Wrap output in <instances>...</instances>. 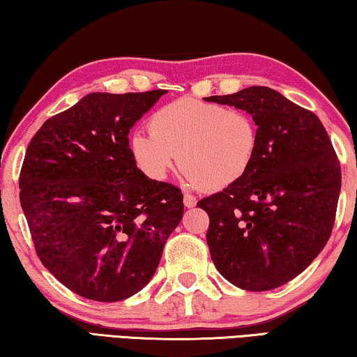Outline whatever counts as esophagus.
Wrapping results in <instances>:
<instances>
[{
    "label": "esophagus",
    "mask_w": 357,
    "mask_h": 357,
    "mask_svg": "<svg viewBox=\"0 0 357 357\" xmlns=\"http://www.w3.org/2000/svg\"><path fill=\"white\" fill-rule=\"evenodd\" d=\"M197 204V198L190 195V193H185L184 195V206L185 208H193Z\"/></svg>",
    "instance_id": "obj_1"
}]
</instances>
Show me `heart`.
<instances>
[{"label": "heart", "mask_w": 357, "mask_h": 357, "mask_svg": "<svg viewBox=\"0 0 357 357\" xmlns=\"http://www.w3.org/2000/svg\"><path fill=\"white\" fill-rule=\"evenodd\" d=\"M149 130L129 140L132 159L149 179H165L181 159L192 187L223 189L255 164L258 129L245 112L181 98L151 116Z\"/></svg>", "instance_id": "heart-1"}]
</instances>
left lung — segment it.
Wrapping results in <instances>:
<instances>
[{"instance_id":"1","label":"left lung","mask_w":357,"mask_h":357,"mask_svg":"<svg viewBox=\"0 0 357 357\" xmlns=\"http://www.w3.org/2000/svg\"><path fill=\"white\" fill-rule=\"evenodd\" d=\"M206 100L245 110L258 126L250 172L197 204L209 215L211 258L243 289L285 285L318 257L334 227L342 172L331 138L315 113L275 89Z\"/></svg>"}]
</instances>
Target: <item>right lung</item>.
Returning a JSON list of instances; mask_svg holds the SVG:
<instances>
[{
	"instance_id": "right-lung-1",
	"label": "right lung",
	"mask_w": 357,
	"mask_h": 357,
	"mask_svg": "<svg viewBox=\"0 0 357 357\" xmlns=\"http://www.w3.org/2000/svg\"><path fill=\"white\" fill-rule=\"evenodd\" d=\"M167 91L91 93L29 142L20 203L42 264L86 299L116 302L153 279L183 193L138 170L134 124Z\"/></svg>"
}]
</instances>
